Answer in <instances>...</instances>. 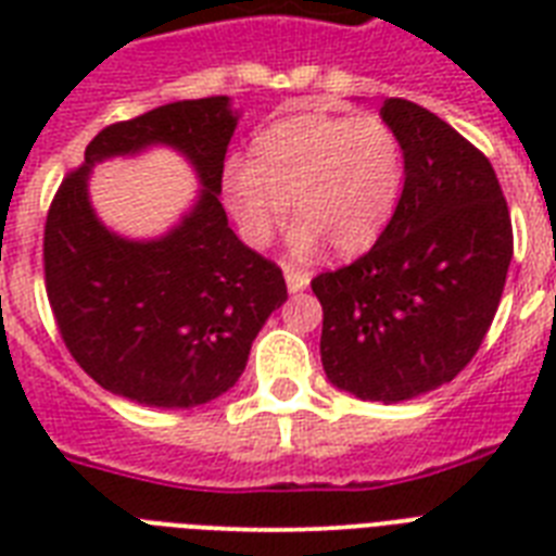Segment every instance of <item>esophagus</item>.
<instances>
[{"mask_svg": "<svg viewBox=\"0 0 556 556\" xmlns=\"http://www.w3.org/2000/svg\"><path fill=\"white\" fill-rule=\"evenodd\" d=\"M286 282H288V291H303L308 288L312 277H308V270H300L294 265H286Z\"/></svg>", "mask_w": 556, "mask_h": 556, "instance_id": "obj_1", "label": "esophagus"}]
</instances>
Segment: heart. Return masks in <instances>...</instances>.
<instances>
[{
    "label": "heart",
    "instance_id": "heart-1",
    "mask_svg": "<svg viewBox=\"0 0 556 556\" xmlns=\"http://www.w3.org/2000/svg\"><path fill=\"white\" fill-rule=\"evenodd\" d=\"M404 181L395 132L378 117L294 115L253 141L251 167L227 169L225 199L239 233L265 248L288 216L294 253H357L387 227Z\"/></svg>",
    "mask_w": 556,
    "mask_h": 556
}]
</instances>
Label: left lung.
<instances>
[{
	"label": "left lung",
	"instance_id": "left-lung-1",
	"mask_svg": "<svg viewBox=\"0 0 556 556\" xmlns=\"http://www.w3.org/2000/svg\"><path fill=\"white\" fill-rule=\"evenodd\" d=\"M404 150L397 207L364 256L312 279L323 369L361 401L397 404L450 383L482 346L514 256L500 178L430 109L389 98Z\"/></svg>",
	"mask_w": 556,
	"mask_h": 556
}]
</instances>
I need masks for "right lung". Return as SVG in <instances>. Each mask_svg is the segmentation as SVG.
I'll return each mask as SVG.
<instances>
[{
    "mask_svg": "<svg viewBox=\"0 0 556 556\" xmlns=\"http://www.w3.org/2000/svg\"><path fill=\"white\" fill-rule=\"evenodd\" d=\"M233 129L222 94L109 124L48 207L42 268L56 331L89 378L135 404L187 409L227 392L262 323L288 300L282 268L239 242L218 201ZM150 142L185 151L205 192L173 235L126 243L93 218L85 176Z\"/></svg>",
    "mask_w": 556,
    "mask_h": 556,
    "instance_id": "obj_1",
    "label": "right lung"
}]
</instances>
